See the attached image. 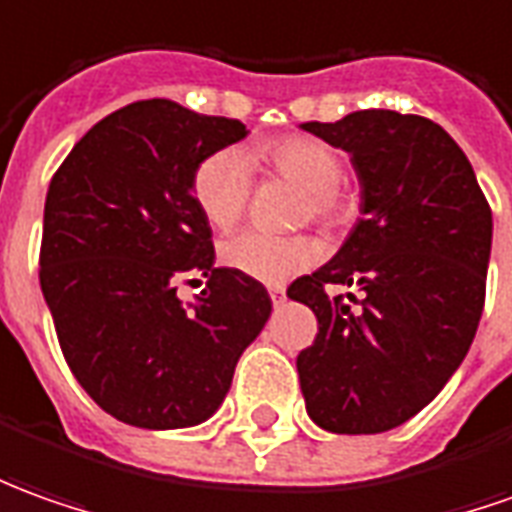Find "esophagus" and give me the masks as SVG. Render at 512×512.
Listing matches in <instances>:
<instances>
[{"instance_id": "1", "label": "esophagus", "mask_w": 512, "mask_h": 512, "mask_svg": "<svg viewBox=\"0 0 512 512\" xmlns=\"http://www.w3.org/2000/svg\"><path fill=\"white\" fill-rule=\"evenodd\" d=\"M269 297H271V302H274V305H280V302H285V288H283V285H271Z\"/></svg>"}]
</instances>
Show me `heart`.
Masks as SVG:
<instances>
[{"label": "heart", "mask_w": 512, "mask_h": 512, "mask_svg": "<svg viewBox=\"0 0 512 512\" xmlns=\"http://www.w3.org/2000/svg\"><path fill=\"white\" fill-rule=\"evenodd\" d=\"M260 168L305 187L300 221H316L330 232H342L356 218V198L342 184L344 156L336 145L319 137L274 139L252 154ZM241 148H218L204 156L193 170V198L198 210L215 229H232L241 221L252 190L255 168ZM319 260V243L308 235H269L246 229L221 243V263L260 283H285L294 274L311 269Z\"/></svg>", "instance_id": "b5f03b06"}]
</instances>
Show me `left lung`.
Masks as SVG:
<instances>
[{
  "mask_svg": "<svg viewBox=\"0 0 512 512\" xmlns=\"http://www.w3.org/2000/svg\"><path fill=\"white\" fill-rule=\"evenodd\" d=\"M302 128L347 151L361 182L350 238L288 285L319 325L297 356L305 409L336 434H378L434 401L474 342L490 204L460 145L426 117L367 109ZM339 284L357 294L330 295Z\"/></svg>",
  "mask_w": 512,
  "mask_h": 512,
  "instance_id": "left-lung-1",
  "label": "left lung"
}]
</instances>
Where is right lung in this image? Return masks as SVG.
I'll use <instances>...</instances> for the list:
<instances>
[{"mask_svg": "<svg viewBox=\"0 0 512 512\" xmlns=\"http://www.w3.org/2000/svg\"><path fill=\"white\" fill-rule=\"evenodd\" d=\"M246 137L241 120L137 100L83 134L52 176L38 280L58 344L89 398L139 429L196 426L271 314L252 277L215 269L196 165ZM208 280L193 309L175 297Z\"/></svg>", "mask_w": 512, "mask_h": 512, "instance_id": "1", "label": "right lung"}]
</instances>
